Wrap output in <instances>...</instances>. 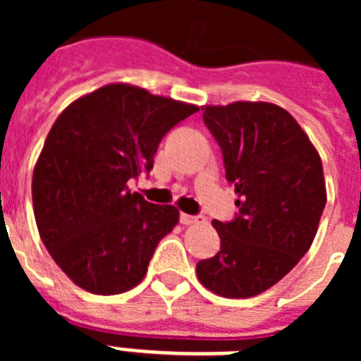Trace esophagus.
Instances as JSON below:
<instances>
[{
	"label": "esophagus",
	"instance_id": "esophagus-1",
	"mask_svg": "<svg viewBox=\"0 0 361 361\" xmlns=\"http://www.w3.org/2000/svg\"><path fill=\"white\" fill-rule=\"evenodd\" d=\"M180 222H183L184 226L200 224V222H204V216H195V215H186V213H180Z\"/></svg>",
	"mask_w": 361,
	"mask_h": 361
}]
</instances>
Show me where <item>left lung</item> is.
Listing matches in <instances>:
<instances>
[{
  "label": "left lung",
  "mask_w": 361,
  "mask_h": 361,
  "mask_svg": "<svg viewBox=\"0 0 361 361\" xmlns=\"http://www.w3.org/2000/svg\"><path fill=\"white\" fill-rule=\"evenodd\" d=\"M202 119L222 149L238 213L213 220L220 251L197 264V276L215 295L250 298L288 275L314 240L327 200L320 155L276 104L204 106Z\"/></svg>",
  "instance_id": "1"
}]
</instances>
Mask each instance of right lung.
Segmentation results:
<instances>
[{
  "instance_id": "add662e5",
  "label": "right lung",
  "mask_w": 361,
  "mask_h": 361,
  "mask_svg": "<svg viewBox=\"0 0 361 361\" xmlns=\"http://www.w3.org/2000/svg\"><path fill=\"white\" fill-rule=\"evenodd\" d=\"M197 110L117 82L57 117L34 168L32 202L41 240L79 288L119 295L145 279L178 212L126 184L152 171L162 137Z\"/></svg>"
}]
</instances>
